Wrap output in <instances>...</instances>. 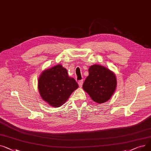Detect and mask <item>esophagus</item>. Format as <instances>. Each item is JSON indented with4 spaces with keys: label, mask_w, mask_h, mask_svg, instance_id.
<instances>
[{
    "label": "esophagus",
    "mask_w": 151,
    "mask_h": 151,
    "mask_svg": "<svg viewBox=\"0 0 151 151\" xmlns=\"http://www.w3.org/2000/svg\"><path fill=\"white\" fill-rule=\"evenodd\" d=\"M83 82L82 80V81H78V85H79V86H80V87H82V85H83Z\"/></svg>",
    "instance_id": "34e87169"
}]
</instances>
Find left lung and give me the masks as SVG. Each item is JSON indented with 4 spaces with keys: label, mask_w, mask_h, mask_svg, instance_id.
Returning a JSON list of instances; mask_svg holds the SVG:
<instances>
[{
    "label": "left lung",
    "mask_w": 151,
    "mask_h": 151,
    "mask_svg": "<svg viewBox=\"0 0 151 151\" xmlns=\"http://www.w3.org/2000/svg\"><path fill=\"white\" fill-rule=\"evenodd\" d=\"M89 75L83 84V89L93 101L98 104L108 101L117 86L116 77L111 70L99 65H93L88 69Z\"/></svg>",
    "instance_id": "left-lung-1"
}]
</instances>
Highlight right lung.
Masks as SVG:
<instances>
[{"label": "right lung", "instance_id": "right-lung-1", "mask_svg": "<svg viewBox=\"0 0 151 151\" xmlns=\"http://www.w3.org/2000/svg\"><path fill=\"white\" fill-rule=\"evenodd\" d=\"M78 87L75 79L69 77L66 69L60 64L43 70L38 81L41 98L53 107L65 104Z\"/></svg>", "mask_w": 151, "mask_h": 151}]
</instances>
